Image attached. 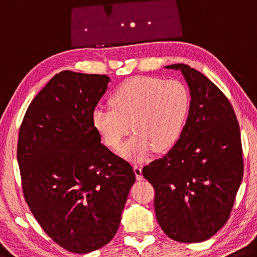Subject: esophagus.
Instances as JSON below:
<instances>
[{
	"label": "esophagus",
	"instance_id": "esophagus-1",
	"mask_svg": "<svg viewBox=\"0 0 257 257\" xmlns=\"http://www.w3.org/2000/svg\"><path fill=\"white\" fill-rule=\"evenodd\" d=\"M134 172H135L136 178L138 181L143 180V174H142V167L140 165H135L134 166Z\"/></svg>",
	"mask_w": 257,
	"mask_h": 257
}]
</instances>
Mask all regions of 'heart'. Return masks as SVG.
<instances>
[{
  "mask_svg": "<svg viewBox=\"0 0 257 257\" xmlns=\"http://www.w3.org/2000/svg\"><path fill=\"white\" fill-rule=\"evenodd\" d=\"M112 108H96L92 125L107 148L117 150L133 129L135 135L120 154L130 161H144L156 149H172L184 128L190 97L177 80L138 75L122 82L109 98Z\"/></svg>",
  "mask_w": 257,
  "mask_h": 257,
  "instance_id": "b5f03b06",
  "label": "heart"
}]
</instances>
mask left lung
I'll return each mask as SVG.
<instances>
[{"mask_svg": "<svg viewBox=\"0 0 257 257\" xmlns=\"http://www.w3.org/2000/svg\"><path fill=\"white\" fill-rule=\"evenodd\" d=\"M180 70L190 89L181 137L164 158L143 168L156 191L159 225L180 242H201L229 219L243 175L239 123L229 99L200 72Z\"/></svg>", "mask_w": 257, "mask_h": 257, "instance_id": "8db88e82", "label": "left lung"}]
</instances>
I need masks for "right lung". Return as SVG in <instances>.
<instances>
[{
    "instance_id": "right-lung-1",
    "label": "right lung",
    "mask_w": 257,
    "mask_h": 257,
    "mask_svg": "<svg viewBox=\"0 0 257 257\" xmlns=\"http://www.w3.org/2000/svg\"><path fill=\"white\" fill-rule=\"evenodd\" d=\"M108 82L107 75L58 73L32 100L19 129L27 205L49 237L76 254L111 241L136 181L129 162L101 144L92 125Z\"/></svg>"
}]
</instances>
